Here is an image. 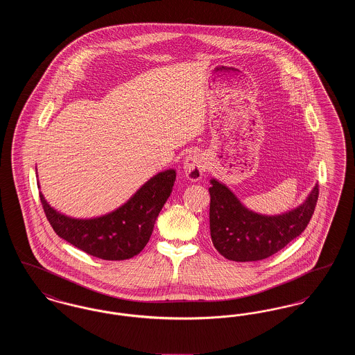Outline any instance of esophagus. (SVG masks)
Instances as JSON below:
<instances>
[{
    "instance_id": "esophagus-1",
    "label": "esophagus",
    "mask_w": 355,
    "mask_h": 355,
    "mask_svg": "<svg viewBox=\"0 0 355 355\" xmlns=\"http://www.w3.org/2000/svg\"><path fill=\"white\" fill-rule=\"evenodd\" d=\"M205 169H206V161L201 154L196 153L186 157L184 161V171L190 181L193 182L200 181L202 178Z\"/></svg>"
}]
</instances>
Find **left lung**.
<instances>
[{
	"label": "left lung",
	"instance_id": "obj_1",
	"mask_svg": "<svg viewBox=\"0 0 355 355\" xmlns=\"http://www.w3.org/2000/svg\"><path fill=\"white\" fill-rule=\"evenodd\" d=\"M211 241L218 253L236 262L261 261L284 249L306 229L320 196L315 185L304 205L282 216L268 217L248 210L218 181L211 180Z\"/></svg>",
	"mask_w": 355,
	"mask_h": 355
}]
</instances>
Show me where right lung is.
I'll return each mask as SVG.
<instances>
[{"instance_id":"obj_1","label":"right lung","mask_w":355,"mask_h":355,"mask_svg":"<svg viewBox=\"0 0 355 355\" xmlns=\"http://www.w3.org/2000/svg\"><path fill=\"white\" fill-rule=\"evenodd\" d=\"M175 170L161 171L116 211L93 220H76L57 213L40 193L45 216L57 236L85 253L106 261H122L141 253L155 220L169 198Z\"/></svg>"}]
</instances>
